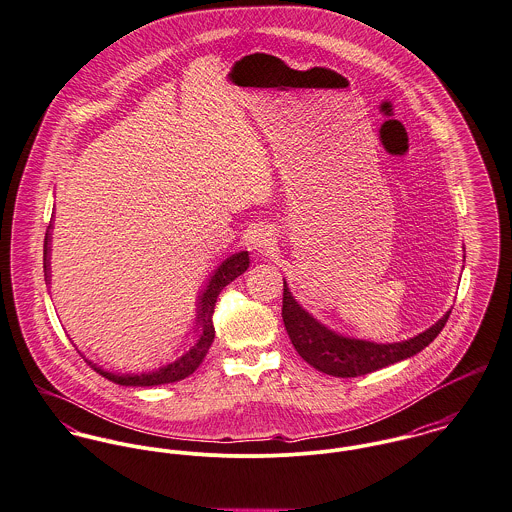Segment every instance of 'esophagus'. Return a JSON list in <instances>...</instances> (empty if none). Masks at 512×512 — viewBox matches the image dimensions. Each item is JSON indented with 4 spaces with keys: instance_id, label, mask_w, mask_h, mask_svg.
I'll use <instances>...</instances> for the list:
<instances>
[{
    "instance_id": "obj_1",
    "label": "esophagus",
    "mask_w": 512,
    "mask_h": 512,
    "mask_svg": "<svg viewBox=\"0 0 512 512\" xmlns=\"http://www.w3.org/2000/svg\"><path fill=\"white\" fill-rule=\"evenodd\" d=\"M250 244H252V248H254V250H258V252L266 254V252H270V250H272V246H274V238H272V233H270L268 229H258V231L254 233V236H252Z\"/></svg>"
}]
</instances>
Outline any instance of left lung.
<instances>
[{"label":"left lung","instance_id":"1","mask_svg":"<svg viewBox=\"0 0 512 512\" xmlns=\"http://www.w3.org/2000/svg\"><path fill=\"white\" fill-rule=\"evenodd\" d=\"M450 313L452 311H448L438 323L409 340L377 344L370 340L342 336L319 323L295 301L287 283L283 281L281 317L291 344L307 364L334 377L366 375L419 354L420 350H424L440 334V330L448 323Z\"/></svg>","mask_w":512,"mask_h":512}]
</instances>
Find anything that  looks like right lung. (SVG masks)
I'll list each match as a JSON object with an SVG mask.
<instances>
[{
	"label": "right lung",
	"instance_id": "obj_1",
	"mask_svg": "<svg viewBox=\"0 0 512 512\" xmlns=\"http://www.w3.org/2000/svg\"><path fill=\"white\" fill-rule=\"evenodd\" d=\"M50 229V227H48ZM250 264L248 252H238L231 258H227L209 279L205 291L199 295V309H197V319L195 326L199 330L197 342L187 350L184 356H180L176 362L166 364L158 370L144 373H111L97 368L90 360H86L92 366L95 372L103 375L105 379L119 383V385H129V387H152V385H162V383H174L180 379H186L187 375L195 372L203 358L207 356L213 338H215V326H213V313H215V303L223 287H227L233 279L238 278L240 274L246 272ZM45 281L50 283V231L45 236Z\"/></svg>",
	"mask_w": 512,
	"mask_h": 512
}]
</instances>
